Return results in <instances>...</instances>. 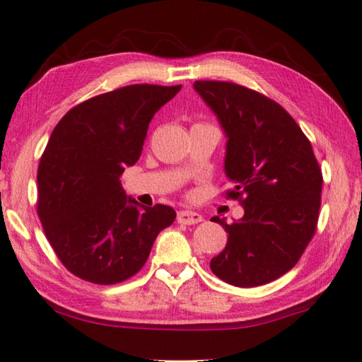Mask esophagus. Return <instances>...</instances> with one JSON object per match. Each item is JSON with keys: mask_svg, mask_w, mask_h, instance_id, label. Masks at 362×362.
Listing matches in <instances>:
<instances>
[{"mask_svg": "<svg viewBox=\"0 0 362 362\" xmlns=\"http://www.w3.org/2000/svg\"><path fill=\"white\" fill-rule=\"evenodd\" d=\"M177 222L182 225H194L203 222V217L193 211H179L177 212Z\"/></svg>", "mask_w": 362, "mask_h": 362, "instance_id": "34e87169", "label": "esophagus"}]
</instances>
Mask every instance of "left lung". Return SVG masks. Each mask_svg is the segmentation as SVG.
Wrapping results in <instances>:
<instances>
[{
	"label": "left lung",
	"mask_w": 362,
	"mask_h": 362,
	"mask_svg": "<svg viewBox=\"0 0 362 362\" xmlns=\"http://www.w3.org/2000/svg\"><path fill=\"white\" fill-rule=\"evenodd\" d=\"M193 88L226 137L228 196L244 216L233 223L214 217L228 233L211 269L238 287L262 286L296 267L315 235L322 174L310 140L286 110L263 94L226 81H194Z\"/></svg>",
	"instance_id": "left-lung-1"
}]
</instances>
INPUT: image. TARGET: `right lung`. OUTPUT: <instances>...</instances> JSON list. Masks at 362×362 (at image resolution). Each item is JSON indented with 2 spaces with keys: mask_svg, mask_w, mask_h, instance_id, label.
Returning a JSON list of instances; mask_svg holds the SVG:
<instances>
[{
  "mask_svg": "<svg viewBox=\"0 0 362 362\" xmlns=\"http://www.w3.org/2000/svg\"><path fill=\"white\" fill-rule=\"evenodd\" d=\"M182 86L132 84L71 108L38 166V216L65 268L94 284H116L148 259L173 207L140 206L119 175L142 153L153 116Z\"/></svg>",
  "mask_w": 362,
  "mask_h": 362,
  "instance_id": "right-lung-1",
  "label": "right lung"
}]
</instances>
